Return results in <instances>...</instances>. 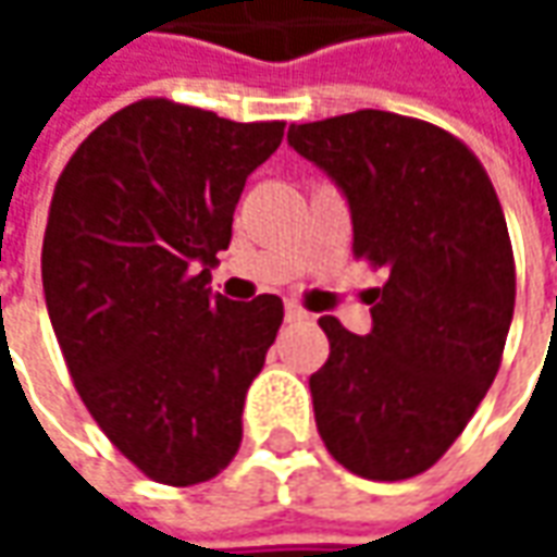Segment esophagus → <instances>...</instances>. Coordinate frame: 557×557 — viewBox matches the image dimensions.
<instances>
[{
    "mask_svg": "<svg viewBox=\"0 0 557 557\" xmlns=\"http://www.w3.org/2000/svg\"><path fill=\"white\" fill-rule=\"evenodd\" d=\"M285 319H288V322H304V319H310V312L304 310L300 304L288 300V304H285Z\"/></svg>",
    "mask_w": 557,
    "mask_h": 557,
    "instance_id": "obj_1",
    "label": "esophagus"
}]
</instances>
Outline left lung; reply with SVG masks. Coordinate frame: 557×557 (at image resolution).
<instances>
[{
	"mask_svg": "<svg viewBox=\"0 0 557 557\" xmlns=\"http://www.w3.org/2000/svg\"><path fill=\"white\" fill-rule=\"evenodd\" d=\"M288 145L344 195L354 257L384 269L372 332L334 315L310 377L319 437L347 471L406 481L456 443L499 372L515 260L481 161L440 126L391 111L300 123Z\"/></svg>",
	"mask_w": 557,
	"mask_h": 557,
	"instance_id": "left-lung-1",
	"label": "left lung"
}]
</instances>
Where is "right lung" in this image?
<instances>
[{
	"label": "right lung",
	"mask_w": 557,
	"mask_h": 557,
	"mask_svg": "<svg viewBox=\"0 0 557 557\" xmlns=\"http://www.w3.org/2000/svg\"><path fill=\"white\" fill-rule=\"evenodd\" d=\"M285 123H235L145 98L108 117L54 185L42 290L98 428L151 481L191 486L242 443L250 381L282 300L207 288L247 176Z\"/></svg>",
	"instance_id": "add662e5"
}]
</instances>
